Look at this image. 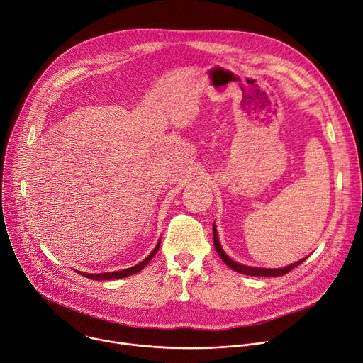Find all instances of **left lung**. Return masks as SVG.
<instances>
[{
  "label": "left lung",
  "instance_id": "left-lung-1",
  "mask_svg": "<svg viewBox=\"0 0 363 363\" xmlns=\"http://www.w3.org/2000/svg\"><path fill=\"white\" fill-rule=\"evenodd\" d=\"M212 231H214V246H216V250L217 253L220 255V258L224 261L225 265H228L231 269L238 271L240 274H246V275H252V277H279V275H284L287 274L289 271H291L293 268H296L297 265H301L306 258L297 261L289 267H284V268H255V267H247V265H242L236 261H233L228 258V255L223 250L221 245H220V240H218V234H217V228L216 225H212Z\"/></svg>",
  "mask_w": 363,
  "mask_h": 363
}]
</instances>
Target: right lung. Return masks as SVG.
Instances as JSON below:
<instances>
[{"label":"right lung","instance_id":"right-lung-1","mask_svg":"<svg viewBox=\"0 0 363 363\" xmlns=\"http://www.w3.org/2000/svg\"><path fill=\"white\" fill-rule=\"evenodd\" d=\"M160 245H161V240L157 243V246L151 252V255H147V257L142 262H139L138 265H135L132 268L121 269V271H113V272H104V274H86V272H79V274H82L83 277H86V279H91V280H117V279H124V277H129V275L136 274L140 269H143L147 265V262L154 258V255L158 252Z\"/></svg>","mask_w":363,"mask_h":363}]
</instances>
